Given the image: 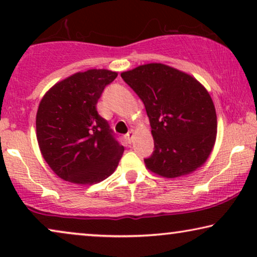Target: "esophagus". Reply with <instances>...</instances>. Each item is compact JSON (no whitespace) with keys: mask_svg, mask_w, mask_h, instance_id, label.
Wrapping results in <instances>:
<instances>
[{"mask_svg":"<svg viewBox=\"0 0 257 257\" xmlns=\"http://www.w3.org/2000/svg\"><path fill=\"white\" fill-rule=\"evenodd\" d=\"M135 136H136V131L131 130V131H130L127 135L125 136V138H126V140H127V143H132V140H133V138H135Z\"/></svg>","mask_w":257,"mask_h":257,"instance_id":"obj_1","label":"esophagus"}]
</instances>
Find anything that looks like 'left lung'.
<instances>
[{"label":"left lung","mask_w":257,"mask_h":257,"mask_svg":"<svg viewBox=\"0 0 257 257\" xmlns=\"http://www.w3.org/2000/svg\"><path fill=\"white\" fill-rule=\"evenodd\" d=\"M145 105L154 140L145 161L151 172L179 178L201 167L216 139L215 106L208 91L188 73L161 63L121 72Z\"/></svg>","instance_id":"left-lung-1"}]
</instances>
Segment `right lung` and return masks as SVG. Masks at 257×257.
<instances>
[{
    "mask_svg": "<svg viewBox=\"0 0 257 257\" xmlns=\"http://www.w3.org/2000/svg\"><path fill=\"white\" fill-rule=\"evenodd\" d=\"M117 76L105 69L73 73L42 98L36 114L38 146L47 164L63 180L93 185L117 168L124 147L97 112L105 86Z\"/></svg>",
    "mask_w": 257,
    "mask_h": 257,
    "instance_id": "right-lung-1",
    "label": "right lung"
}]
</instances>
